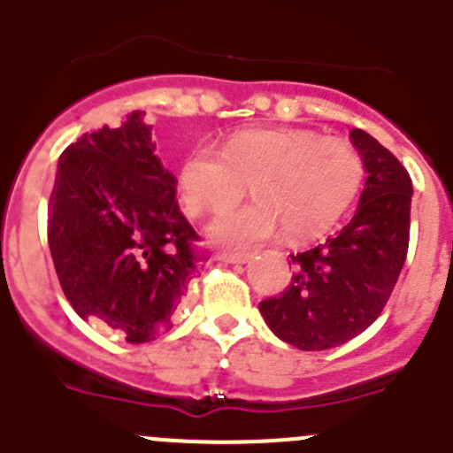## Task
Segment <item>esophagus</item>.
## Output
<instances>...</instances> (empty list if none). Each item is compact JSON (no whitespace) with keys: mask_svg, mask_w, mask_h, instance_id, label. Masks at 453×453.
Returning a JSON list of instances; mask_svg holds the SVG:
<instances>
[{"mask_svg":"<svg viewBox=\"0 0 453 453\" xmlns=\"http://www.w3.org/2000/svg\"><path fill=\"white\" fill-rule=\"evenodd\" d=\"M219 259L227 261V264H246V261L250 259V255H248V252H221Z\"/></svg>","mask_w":453,"mask_h":453,"instance_id":"1","label":"esophagus"}]
</instances>
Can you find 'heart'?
<instances>
[{
	"label": "heart",
	"mask_w": 453,
	"mask_h": 453,
	"mask_svg": "<svg viewBox=\"0 0 453 453\" xmlns=\"http://www.w3.org/2000/svg\"><path fill=\"white\" fill-rule=\"evenodd\" d=\"M248 180L255 201L226 210L207 226L214 243L250 248L281 227L295 239L326 230L360 188L362 160L337 138L248 129L227 138L223 151L207 142L196 145L179 167V194L189 214L232 205Z\"/></svg>",
	"instance_id": "1"
}]
</instances>
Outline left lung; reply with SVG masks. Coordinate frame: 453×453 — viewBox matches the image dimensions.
<instances>
[{
    "mask_svg": "<svg viewBox=\"0 0 453 453\" xmlns=\"http://www.w3.org/2000/svg\"><path fill=\"white\" fill-rule=\"evenodd\" d=\"M366 180L353 219L293 257L295 274L259 311L270 331L299 350H326L371 326L393 293L409 250L413 185L400 160L366 131H350Z\"/></svg>",
    "mask_w": 453,
    "mask_h": 453,
    "instance_id": "1",
    "label": "left lung"
}]
</instances>
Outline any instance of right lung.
Instances as JSON below:
<instances>
[{
    "label": "right lung",
    "mask_w": 453,
    "mask_h": 453,
    "mask_svg": "<svg viewBox=\"0 0 453 453\" xmlns=\"http://www.w3.org/2000/svg\"><path fill=\"white\" fill-rule=\"evenodd\" d=\"M198 234L176 203L145 113L84 134L58 160L49 248L66 299L82 319L142 344L172 328L196 274Z\"/></svg>",
    "instance_id": "1"
}]
</instances>
